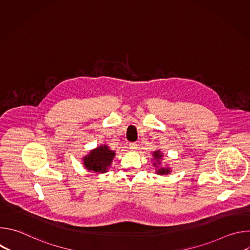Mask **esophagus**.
Returning a JSON list of instances; mask_svg holds the SVG:
<instances>
[{
	"label": "esophagus",
	"instance_id": "34e87169",
	"mask_svg": "<svg viewBox=\"0 0 250 250\" xmlns=\"http://www.w3.org/2000/svg\"><path fill=\"white\" fill-rule=\"evenodd\" d=\"M128 146H129V149L132 151H135L137 149V145L135 144V142H130Z\"/></svg>",
	"mask_w": 250,
	"mask_h": 250
}]
</instances>
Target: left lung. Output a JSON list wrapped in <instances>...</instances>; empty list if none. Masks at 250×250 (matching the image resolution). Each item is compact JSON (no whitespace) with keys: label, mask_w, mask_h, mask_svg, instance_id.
I'll return each instance as SVG.
<instances>
[{"label":"left lung","mask_w":250,"mask_h":250,"mask_svg":"<svg viewBox=\"0 0 250 250\" xmlns=\"http://www.w3.org/2000/svg\"><path fill=\"white\" fill-rule=\"evenodd\" d=\"M162 159H163V153L161 152L160 149H157V150L152 152L151 162H152L153 166L155 167L156 174H158V175H168V174L171 173V168L168 167V165H167V167L160 166Z\"/></svg>","instance_id":"1"}]
</instances>
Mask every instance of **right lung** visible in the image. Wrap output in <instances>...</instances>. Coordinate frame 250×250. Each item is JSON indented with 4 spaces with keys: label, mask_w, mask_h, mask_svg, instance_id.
I'll use <instances>...</instances> for the list:
<instances>
[{
    "label": "right lung",
    "mask_w": 250,
    "mask_h": 250,
    "mask_svg": "<svg viewBox=\"0 0 250 250\" xmlns=\"http://www.w3.org/2000/svg\"><path fill=\"white\" fill-rule=\"evenodd\" d=\"M116 156V151L110 149L106 145H101L92 149L82 158L84 168L90 172L104 174L108 172Z\"/></svg>",
    "instance_id": "obj_1"
}]
</instances>
